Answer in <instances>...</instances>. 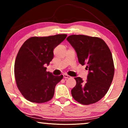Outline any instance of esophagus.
Wrapping results in <instances>:
<instances>
[{
	"label": "esophagus",
	"mask_w": 128,
	"mask_h": 128,
	"mask_svg": "<svg viewBox=\"0 0 128 128\" xmlns=\"http://www.w3.org/2000/svg\"><path fill=\"white\" fill-rule=\"evenodd\" d=\"M63 76H64V78L65 79H68V78H71V76H70V75H68L67 74H64Z\"/></svg>",
	"instance_id": "obj_1"
}]
</instances>
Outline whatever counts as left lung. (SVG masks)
<instances>
[{
	"label": "left lung",
	"instance_id": "obj_1",
	"mask_svg": "<svg viewBox=\"0 0 128 128\" xmlns=\"http://www.w3.org/2000/svg\"><path fill=\"white\" fill-rule=\"evenodd\" d=\"M76 52L78 62L89 70L87 80L76 77V86L71 90L73 98L89 105L105 96L114 75L112 56L108 46L101 38L83 35H72L66 38Z\"/></svg>",
	"mask_w": 128,
	"mask_h": 128
}]
</instances>
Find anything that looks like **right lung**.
I'll use <instances>...</instances> for the list:
<instances>
[{"label": "right lung", "mask_w": 128, "mask_h": 128, "mask_svg": "<svg viewBox=\"0 0 128 128\" xmlns=\"http://www.w3.org/2000/svg\"><path fill=\"white\" fill-rule=\"evenodd\" d=\"M66 36L31 37L20 48L14 64V75L18 89L27 100L43 103L53 98L56 85L63 75L54 76L46 71L45 66L53 58L54 48Z\"/></svg>", "instance_id": "right-lung-1"}]
</instances>
